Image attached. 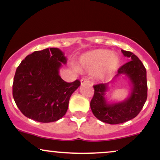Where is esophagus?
<instances>
[{
	"label": "esophagus",
	"mask_w": 160,
	"mask_h": 160,
	"mask_svg": "<svg viewBox=\"0 0 160 160\" xmlns=\"http://www.w3.org/2000/svg\"><path fill=\"white\" fill-rule=\"evenodd\" d=\"M80 82H81L82 85V84H84V83H89V78H88L87 77H85V78H82L81 79V80H80Z\"/></svg>",
	"instance_id": "esophagus-1"
}]
</instances>
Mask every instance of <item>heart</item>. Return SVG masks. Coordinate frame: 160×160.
I'll list each match as a JSON object with an SVG mask.
<instances>
[{
  "mask_svg": "<svg viewBox=\"0 0 160 160\" xmlns=\"http://www.w3.org/2000/svg\"><path fill=\"white\" fill-rule=\"evenodd\" d=\"M120 65V58L109 49H99L82 54L80 58L82 68L89 71L98 70V76L106 78L115 71Z\"/></svg>",
  "mask_w": 160,
  "mask_h": 160,
  "instance_id": "1",
  "label": "heart"
}]
</instances>
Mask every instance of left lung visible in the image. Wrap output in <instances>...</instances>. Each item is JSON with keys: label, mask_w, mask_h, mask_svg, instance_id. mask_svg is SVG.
<instances>
[{"label": "left lung", "mask_w": 160, "mask_h": 160, "mask_svg": "<svg viewBox=\"0 0 160 160\" xmlns=\"http://www.w3.org/2000/svg\"><path fill=\"white\" fill-rule=\"evenodd\" d=\"M130 61L122 65L111 82L121 75H125L132 84L131 95L126 101L120 103L108 104L105 99V92L108 83H99L93 86L94 95L90 102V108L97 119L109 124H119L135 118L144 107L148 98L147 71L143 63L134 53L121 50Z\"/></svg>", "instance_id": "obj_1"}]
</instances>
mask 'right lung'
I'll list each match as a JSON object with an SVG mask.
<instances>
[{"mask_svg": "<svg viewBox=\"0 0 160 160\" xmlns=\"http://www.w3.org/2000/svg\"><path fill=\"white\" fill-rule=\"evenodd\" d=\"M66 62L59 49L47 48L27 56L18 66L12 96L25 117L51 122L65 114L70 97L80 86L79 80L67 82L59 76V68Z\"/></svg>", "mask_w": 160, "mask_h": 160, "instance_id": "add662e5", "label": "right lung"}]
</instances>
